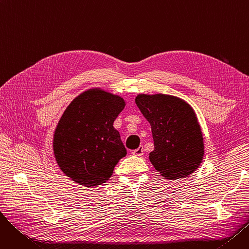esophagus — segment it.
Returning a JSON list of instances; mask_svg holds the SVG:
<instances>
[{"label":"esophagus","instance_id":"esophagus-1","mask_svg":"<svg viewBox=\"0 0 249 249\" xmlns=\"http://www.w3.org/2000/svg\"><path fill=\"white\" fill-rule=\"evenodd\" d=\"M143 152H144V148H143V146H139L137 149L132 151V154L135 156H142Z\"/></svg>","mask_w":249,"mask_h":249}]
</instances>
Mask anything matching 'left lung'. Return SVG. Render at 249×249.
I'll use <instances>...</instances> for the list:
<instances>
[{"instance_id": "left-lung-1", "label": "left lung", "mask_w": 249, "mask_h": 249, "mask_svg": "<svg viewBox=\"0 0 249 249\" xmlns=\"http://www.w3.org/2000/svg\"><path fill=\"white\" fill-rule=\"evenodd\" d=\"M135 103L151 126L154 150L149 160L166 179L185 178L204 158V139L197 115L180 98L139 94Z\"/></svg>"}]
</instances>
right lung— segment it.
<instances>
[{
	"instance_id": "right-lung-1",
	"label": "right lung",
	"mask_w": 249,
	"mask_h": 249,
	"mask_svg": "<svg viewBox=\"0 0 249 249\" xmlns=\"http://www.w3.org/2000/svg\"><path fill=\"white\" fill-rule=\"evenodd\" d=\"M125 107L122 97L100 88L78 95L63 112L52 148L61 172L76 184L106 182L127 151L113 123Z\"/></svg>"
}]
</instances>
